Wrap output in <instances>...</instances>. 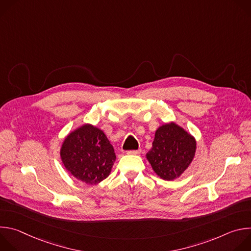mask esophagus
Here are the masks:
<instances>
[{
	"label": "esophagus",
	"mask_w": 251,
	"mask_h": 251,
	"mask_svg": "<svg viewBox=\"0 0 251 251\" xmlns=\"http://www.w3.org/2000/svg\"><path fill=\"white\" fill-rule=\"evenodd\" d=\"M141 153V150H130V151H127V154L128 155H139Z\"/></svg>",
	"instance_id": "1"
}]
</instances>
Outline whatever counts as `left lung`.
Listing matches in <instances>:
<instances>
[{
  "instance_id": "obj_1",
  "label": "left lung",
  "mask_w": 251,
  "mask_h": 251,
  "mask_svg": "<svg viewBox=\"0 0 251 251\" xmlns=\"http://www.w3.org/2000/svg\"><path fill=\"white\" fill-rule=\"evenodd\" d=\"M197 149L196 139L174 122L160 126L146 157L154 172L163 180L173 181L192 163Z\"/></svg>"
}]
</instances>
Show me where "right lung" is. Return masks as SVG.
Listing matches in <instances>:
<instances>
[{"label":"right lung","mask_w":251,"mask_h":251,"mask_svg":"<svg viewBox=\"0 0 251 251\" xmlns=\"http://www.w3.org/2000/svg\"><path fill=\"white\" fill-rule=\"evenodd\" d=\"M60 158L70 175L87 185H96L110 175L116 155L102 130L84 124L66 136Z\"/></svg>","instance_id":"right-lung-1"}]
</instances>
